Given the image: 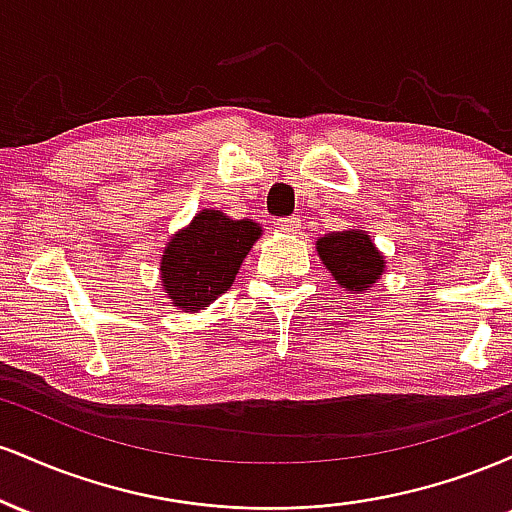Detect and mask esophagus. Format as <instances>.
Returning <instances> with one entry per match:
<instances>
[{
	"mask_svg": "<svg viewBox=\"0 0 512 512\" xmlns=\"http://www.w3.org/2000/svg\"><path fill=\"white\" fill-rule=\"evenodd\" d=\"M276 228H279L281 233H298V231H301V219H298V216L279 219V221H276Z\"/></svg>",
	"mask_w": 512,
	"mask_h": 512,
	"instance_id": "34e87169",
	"label": "esophagus"
}]
</instances>
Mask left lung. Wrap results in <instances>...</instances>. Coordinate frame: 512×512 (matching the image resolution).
Masks as SVG:
<instances>
[{
    "label": "left lung",
    "instance_id": "left-lung-1",
    "mask_svg": "<svg viewBox=\"0 0 512 512\" xmlns=\"http://www.w3.org/2000/svg\"><path fill=\"white\" fill-rule=\"evenodd\" d=\"M317 252L334 279L349 291H366L383 274L385 260L361 231H339L317 240Z\"/></svg>",
    "mask_w": 512,
    "mask_h": 512
}]
</instances>
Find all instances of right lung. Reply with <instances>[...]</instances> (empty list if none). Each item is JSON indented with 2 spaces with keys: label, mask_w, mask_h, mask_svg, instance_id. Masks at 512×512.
I'll use <instances>...</instances> for the list:
<instances>
[{
  "label": "right lung",
  "mask_w": 512,
  "mask_h": 512,
  "mask_svg": "<svg viewBox=\"0 0 512 512\" xmlns=\"http://www.w3.org/2000/svg\"><path fill=\"white\" fill-rule=\"evenodd\" d=\"M260 233L257 223L233 221L221 211L197 214L163 252L161 279L173 303L182 310H199L231 289Z\"/></svg>",
  "instance_id": "obj_1"
}]
</instances>
